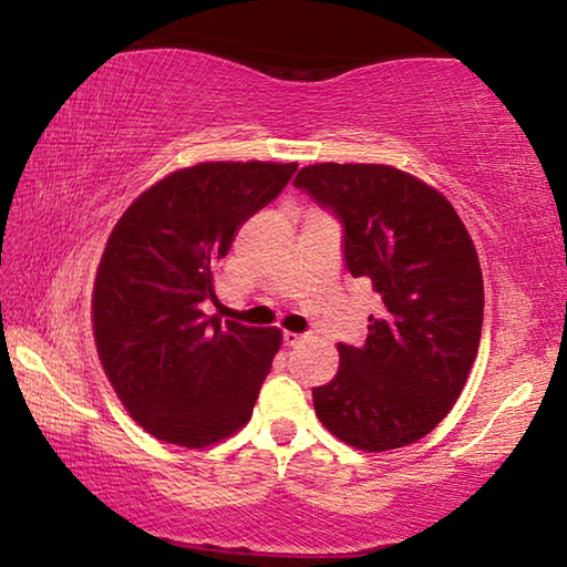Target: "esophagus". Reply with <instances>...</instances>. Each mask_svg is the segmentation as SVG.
I'll list each match as a JSON object with an SVG mask.
<instances>
[{
    "label": "esophagus",
    "mask_w": 567,
    "mask_h": 567,
    "mask_svg": "<svg viewBox=\"0 0 567 567\" xmlns=\"http://www.w3.org/2000/svg\"><path fill=\"white\" fill-rule=\"evenodd\" d=\"M282 342H285V348H295V344L302 342V334L285 330V332H282Z\"/></svg>",
    "instance_id": "obj_1"
}]
</instances>
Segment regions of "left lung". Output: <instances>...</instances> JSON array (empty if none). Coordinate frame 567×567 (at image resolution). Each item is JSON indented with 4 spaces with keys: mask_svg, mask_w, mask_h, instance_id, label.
<instances>
[{
    "mask_svg": "<svg viewBox=\"0 0 567 567\" xmlns=\"http://www.w3.org/2000/svg\"><path fill=\"white\" fill-rule=\"evenodd\" d=\"M295 187L340 219L350 275L385 305L362 348L338 344V375L312 390L315 412L364 453L415 443L455 405L480 348L473 239L437 189L395 167L322 162L297 172Z\"/></svg>",
    "mask_w": 567,
    "mask_h": 567,
    "instance_id": "obj_1",
    "label": "left lung"
}]
</instances>
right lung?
Wrapping results in <instances>:
<instances>
[{"instance_id": "1", "label": "right lung", "mask_w": 567, "mask_h": 567, "mask_svg": "<svg viewBox=\"0 0 567 567\" xmlns=\"http://www.w3.org/2000/svg\"><path fill=\"white\" fill-rule=\"evenodd\" d=\"M297 162H203L142 192L114 225L92 295L94 342L130 415L162 443L237 433L280 350L277 328L207 318L215 265Z\"/></svg>"}]
</instances>
